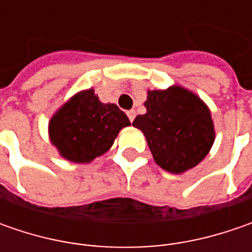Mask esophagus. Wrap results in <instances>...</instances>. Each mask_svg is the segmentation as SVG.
<instances>
[{
    "instance_id": "1",
    "label": "esophagus",
    "mask_w": 252,
    "mask_h": 252,
    "mask_svg": "<svg viewBox=\"0 0 252 252\" xmlns=\"http://www.w3.org/2000/svg\"><path fill=\"white\" fill-rule=\"evenodd\" d=\"M126 113H127V116H129L130 122L134 121V118H136V111H134V109H130V111H127Z\"/></svg>"
}]
</instances>
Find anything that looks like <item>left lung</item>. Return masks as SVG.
Returning <instances> with one entry per match:
<instances>
[{
  "instance_id": "1",
  "label": "left lung",
  "mask_w": 252,
  "mask_h": 252,
  "mask_svg": "<svg viewBox=\"0 0 252 252\" xmlns=\"http://www.w3.org/2000/svg\"><path fill=\"white\" fill-rule=\"evenodd\" d=\"M147 112L133 126L146 136L153 158L171 174H184L203 160L215 143V125L208 105L181 85L149 90Z\"/></svg>"
}]
</instances>
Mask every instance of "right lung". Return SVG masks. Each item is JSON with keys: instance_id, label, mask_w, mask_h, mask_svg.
<instances>
[{"instance_id": "obj_1", "label": "right lung", "mask_w": 252, "mask_h": 252, "mask_svg": "<svg viewBox=\"0 0 252 252\" xmlns=\"http://www.w3.org/2000/svg\"><path fill=\"white\" fill-rule=\"evenodd\" d=\"M130 126L115 103H102L92 88L77 92L49 122V139L64 160L90 164L109 150L119 131Z\"/></svg>"}]
</instances>
